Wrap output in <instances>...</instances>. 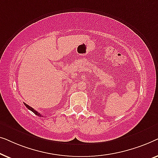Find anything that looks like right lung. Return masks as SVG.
<instances>
[{
	"label": "right lung",
	"instance_id": "1",
	"mask_svg": "<svg viewBox=\"0 0 158 158\" xmlns=\"http://www.w3.org/2000/svg\"><path fill=\"white\" fill-rule=\"evenodd\" d=\"M24 105L26 106V107H27L28 109H29V110H30V111H31L32 112H33V113H34V114H36V115H37L38 116H42V115H41V114H40V113H38V112H37V111H36V110H34V109H32V108H31V106H29V105L26 104V103H24Z\"/></svg>",
	"mask_w": 158,
	"mask_h": 158
}]
</instances>
